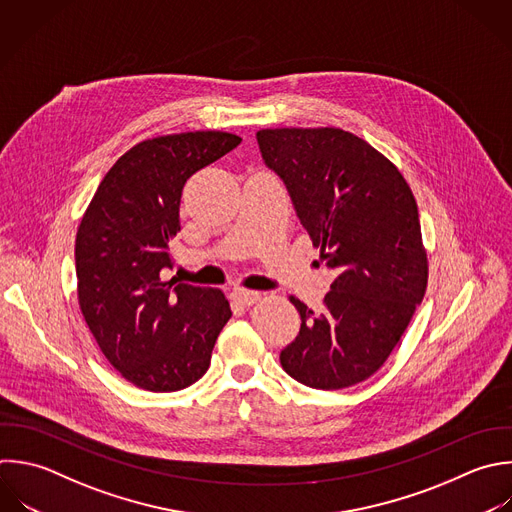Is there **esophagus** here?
Segmentation results:
<instances>
[{
	"instance_id": "obj_1",
	"label": "esophagus",
	"mask_w": 512,
	"mask_h": 512,
	"mask_svg": "<svg viewBox=\"0 0 512 512\" xmlns=\"http://www.w3.org/2000/svg\"><path fill=\"white\" fill-rule=\"evenodd\" d=\"M232 298L240 306H252V304H256L262 298V294L254 292V290H246V288H234L232 290Z\"/></svg>"
}]
</instances>
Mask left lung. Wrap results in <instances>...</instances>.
<instances>
[{
	"mask_svg": "<svg viewBox=\"0 0 512 512\" xmlns=\"http://www.w3.org/2000/svg\"><path fill=\"white\" fill-rule=\"evenodd\" d=\"M256 138L320 262L336 270L320 312L290 296L302 324L280 364L310 388L354 386L386 362L424 298L416 200L384 154L340 128H268Z\"/></svg>",
	"mask_w": 512,
	"mask_h": 512,
	"instance_id": "8db88e82",
	"label": "left lung"
}]
</instances>
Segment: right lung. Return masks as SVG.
<instances>
[{"label": "right lung", "mask_w": 512, "mask_h": 512, "mask_svg": "<svg viewBox=\"0 0 512 512\" xmlns=\"http://www.w3.org/2000/svg\"><path fill=\"white\" fill-rule=\"evenodd\" d=\"M242 142L184 132L130 148L100 182L76 234L78 302L108 362L138 388L174 392L210 366L232 310L222 290L164 282L192 174Z\"/></svg>", "instance_id": "obj_1"}]
</instances>
